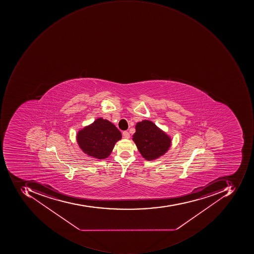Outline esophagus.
Masks as SVG:
<instances>
[{"instance_id": "34e87169", "label": "esophagus", "mask_w": 254, "mask_h": 254, "mask_svg": "<svg viewBox=\"0 0 254 254\" xmlns=\"http://www.w3.org/2000/svg\"><path fill=\"white\" fill-rule=\"evenodd\" d=\"M123 137L125 139H129V133H128L127 131H124L123 132Z\"/></svg>"}]
</instances>
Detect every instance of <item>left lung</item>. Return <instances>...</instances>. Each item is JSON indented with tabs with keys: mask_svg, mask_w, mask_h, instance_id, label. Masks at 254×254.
<instances>
[{
	"mask_svg": "<svg viewBox=\"0 0 254 254\" xmlns=\"http://www.w3.org/2000/svg\"><path fill=\"white\" fill-rule=\"evenodd\" d=\"M133 140L146 160H153L163 156L171 146V138L152 121L138 122Z\"/></svg>",
	"mask_w": 254,
	"mask_h": 254,
	"instance_id": "left-lung-1",
	"label": "left lung"
}]
</instances>
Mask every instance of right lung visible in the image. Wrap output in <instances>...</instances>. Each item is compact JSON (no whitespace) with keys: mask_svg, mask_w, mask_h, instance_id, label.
<instances>
[{"mask_svg":"<svg viewBox=\"0 0 254 254\" xmlns=\"http://www.w3.org/2000/svg\"><path fill=\"white\" fill-rule=\"evenodd\" d=\"M119 129L108 120L98 118L77 133V142L84 153L95 159L110 156L115 143L121 139Z\"/></svg>","mask_w":254,"mask_h":254,"instance_id":"1","label":"right lung"}]
</instances>
